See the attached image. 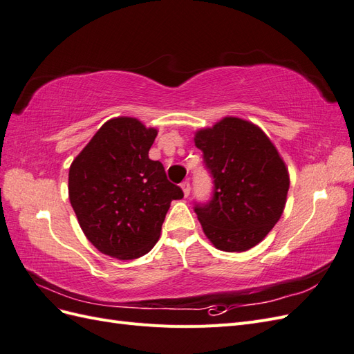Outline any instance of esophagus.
<instances>
[{
    "label": "esophagus",
    "instance_id": "esophagus-1",
    "mask_svg": "<svg viewBox=\"0 0 354 354\" xmlns=\"http://www.w3.org/2000/svg\"><path fill=\"white\" fill-rule=\"evenodd\" d=\"M180 186H181V190H183L185 196H189V194H190V183H189V181L187 180L183 181V183H181Z\"/></svg>",
    "mask_w": 354,
    "mask_h": 354
}]
</instances>
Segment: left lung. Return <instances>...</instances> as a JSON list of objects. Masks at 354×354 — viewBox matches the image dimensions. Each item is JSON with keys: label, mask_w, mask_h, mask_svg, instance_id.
Wrapping results in <instances>:
<instances>
[{"label": "left lung", "mask_w": 354, "mask_h": 354, "mask_svg": "<svg viewBox=\"0 0 354 354\" xmlns=\"http://www.w3.org/2000/svg\"><path fill=\"white\" fill-rule=\"evenodd\" d=\"M214 178V195L195 212L205 236L226 252L248 251L279 221L289 174L277 149L255 124L226 116L195 133Z\"/></svg>", "instance_id": "left-lung-1"}]
</instances>
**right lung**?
<instances>
[{
    "label": "right lung",
    "mask_w": 354,
    "mask_h": 354,
    "mask_svg": "<svg viewBox=\"0 0 354 354\" xmlns=\"http://www.w3.org/2000/svg\"><path fill=\"white\" fill-rule=\"evenodd\" d=\"M158 134L131 116L104 122L69 168V201L100 252L134 260L151 251L173 199L183 192L149 159Z\"/></svg>",
    "instance_id": "obj_1"
}]
</instances>
